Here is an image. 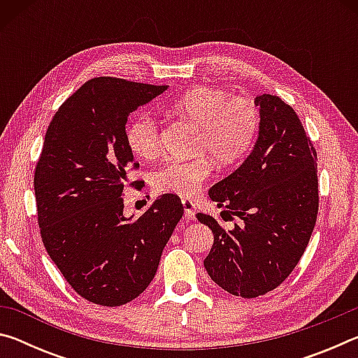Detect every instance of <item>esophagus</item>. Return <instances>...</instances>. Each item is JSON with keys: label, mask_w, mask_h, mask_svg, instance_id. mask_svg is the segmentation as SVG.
<instances>
[{"label": "esophagus", "mask_w": 358, "mask_h": 358, "mask_svg": "<svg viewBox=\"0 0 358 358\" xmlns=\"http://www.w3.org/2000/svg\"><path fill=\"white\" fill-rule=\"evenodd\" d=\"M181 203H183V208H185V217L187 221H192L194 217H196V207H194L192 201H189V199H183Z\"/></svg>", "instance_id": "34e87169"}]
</instances>
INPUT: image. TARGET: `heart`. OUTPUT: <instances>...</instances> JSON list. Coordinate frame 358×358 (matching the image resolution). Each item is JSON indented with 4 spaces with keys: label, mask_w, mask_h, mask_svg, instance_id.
Instances as JSON below:
<instances>
[{
    "label": "heart",
    "mask_w": 358,
    "mask_h": 358,
    "mask_svg": "<svg viewBox=\"0 0 358 358\" xmlns=\"http://www.w3.org/2000/svg\"><path fill=\"white\" fill-rule=\"evenodd\" d=\"M172 112L199 128L189 161H169L151 172L156 191L189 197L208 178L211 161L220 167L237 164L250 153L257 137L260 115L254 101L245 96H230L226 90L196 87L172 102ZM128 148L141 159H151L161 148L156 121L141 115L126 126Z\"/></svg>",
    "instance_id": "1"
}]
</instances>
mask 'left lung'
<instances>
[{
	"label": "left lung",
	"mask_w": 358,
	"mask_h": 358,
	"mask_svg": "<svg viewBox=\"0 0 358 358\" xmlns=\"http://www.w3.org/2000/svg\"><path fill=\"white\" fill-rule=\"evenodd\" d=\"M259 138L237 171L208 191L217 207L240 224L224 227L197 213L211 229L213 246L203 260L217 286L256 299L276 289L305 252L319 211L317 153L299 115L281 98L262 94ZM222 220L227 221L223 217Z\"/></svg>",
	"instance_id": "obj_1"
}]
</instances>
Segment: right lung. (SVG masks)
I'll return each mask as SVG.
<instances>
[{"label":"right lung","mask_w":358,"mask_h":358,"mask_svg":"<svg viewBox=\"0 0 358 358\" xmlns=\"http://www.w3.org/2000/svg\"><path fill=\"white\" fill-rule=\"evenodd\" d=\"M166 85L96 77L66 99L48 124L34 169L41 237L64 280L85 300L121 306L153 280L183 205L162 194L131 220L123 191L138 164L126 145L129 113Z\"/></svg>","instance_id":"1"}]
</instances>
